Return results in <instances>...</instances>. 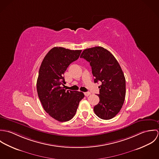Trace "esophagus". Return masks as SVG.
Wrapping results in <instances>:
<instances>
[{
	"label": "esophagus",
	"instance_id": "esophagus-1",
	"mask_svg": "<svg viewBox=\"0 0 159 159\" xmlns=\"http://www.w3.org/2000/svg\"><path fill=\"white\" fill-rule=\"evenodd\" d=\"M84 95H85V96L88 97V96H89V95H91V92H84Z\"/></svg>",
	"mask_w": 159,
	"mask_h": 159
}]
</instances>
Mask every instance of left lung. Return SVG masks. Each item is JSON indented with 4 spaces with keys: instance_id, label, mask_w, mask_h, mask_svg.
I'll use <instances>...</instances> for the list:
<instances>
[{
    "instance_id": "left-lung-1",
    "label": "left lung",
    "mask_w": 159,
    "mask_h": 159,
    "mask_svg": "<svg viewBox=\"0 0 159 159\" xmlns=\"http://www.w3.org/2000/svg\"><path fill=\"white\" fill-rule=\"evenodd\" d=\"M89 62L94 83L102 82L98 86L99 103L93 107L95 114L100 119L109 120L118 114L125 97V79L117 61L107 49L95 46L84 49L81 54Z\"/></svg>"
}]
</instances>
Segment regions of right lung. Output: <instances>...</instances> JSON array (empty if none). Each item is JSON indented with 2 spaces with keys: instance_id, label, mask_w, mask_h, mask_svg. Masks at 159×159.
I'll list each match as a JSON object with an SVG mask.
<instances>
[{
  "instance_id": "right-lung-1",
  "label": "right lung",
  "mask_w": 159,
  "mask_h": 159,
  "mask_svg": "<svg viewBox=\"0 0 159 159\" xmlns=\"http://www.w3.org/2000/svg\"><path fill=\"white\" fill-rule=\"evenodd\" d=\"M81 50L54 47L44 57L39 69L37 90L46 112L60 122L71 119L80 102L84 97L82 92L66 91L64 73L69 65L76 61Z\"/></svg>"
}]
</instances>
